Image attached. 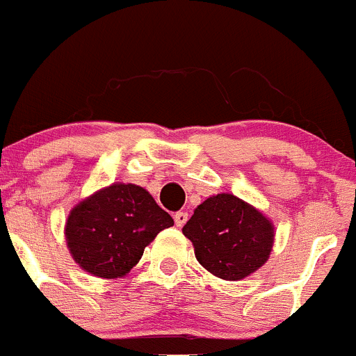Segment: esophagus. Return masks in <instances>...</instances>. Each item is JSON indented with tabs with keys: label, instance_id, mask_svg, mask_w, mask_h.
Masks as SVG:
<instances>
[{
	"label": "esophagus",
	"instance_id": "esophagus-1",
	"mask_svg": "<svg viewBox=\"0 0 356 356\" xmlns=\"http://www.w3.org/2000/svg\"><path fill=\"white\" fill-rule=\"evenodd\" d=\"M174 220L177 227H182V225L188 222V213H186V211H177V213L174 215Z\"/></svg>",
	"mask_w": 356,
	"mask_h": 356
}]
</instances>
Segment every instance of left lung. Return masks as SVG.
<instances>
[{
    "label": "left lung",
    "mask_w": 356,
    "mask_h": 356,
    "mask_svg": "<svg viewBox=\"0 0 356 356\" xmlns=\"http://www.w3.org/2000/svg\"><path fill=\"white\" fill-rule=\"evenodd\" d=\"M182 232L200 265L224 281H241L267 264L275 238L270 218L231 193L198 204Z\"/></svg>",
    "instance_id": "left-lung-1"
}]
</instances>
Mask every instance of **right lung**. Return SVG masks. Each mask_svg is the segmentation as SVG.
Masks as SVG:
<instances>
[{
    "mask_svg": "<svg viewBox=\"0 0 356 356\" xmlns=\"http://www.w3.org/2000/svg\"><path fill=\"white\" fill-rule=\"evenodd\" d=\"M174 218L145 188L113 182L81 200L68 213L65 241L82 270L118 279L141 260L145 248Z\"/></svg>",
    "mask_w": 356,
    "mask_h": 356,
    "instance_id": "obj_1",
    "label": "right lung"
}]
</instances>
